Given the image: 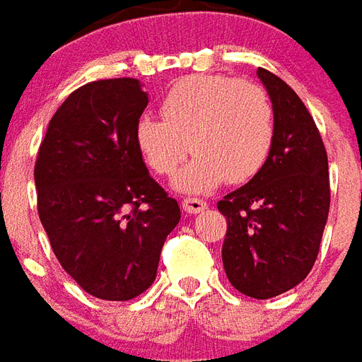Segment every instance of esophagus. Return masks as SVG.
<instances>
[{"mask_svg": "<svg viewBox=\"0 0 362 362\" xmlns=\"http://www.w3.org/2000/svg\"><path fill=\"white\" fill-rule=\"evenodd\" d=\"M183 210L187 214H200L208 208V204L200 200V198H183Z\"/></svg>", "mask_w": 362, "mask_h": 362, "instance_id": "34e87169", "label": "esophagus"}]
</instances>
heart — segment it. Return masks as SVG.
<instances>
[{"mask_svg":"<svg viewBox=\"0 0 362 362\" xmlns=\"http://www.w3.org/2000/svg\"><path fill=\"white\" fill-rule=\"evenodd\" d=\"M160 114L162 119L148 114L137 119L135 145L156 175L175 173L191 146L197 151L173 181L181 192H208L225 181L246 183L273 148V105L252 81L187 76L165 93Z\"/></svg>","mask_w":362,"mask_h":362,"instance_id":"heart-1","label":"heart"}]
</instances>
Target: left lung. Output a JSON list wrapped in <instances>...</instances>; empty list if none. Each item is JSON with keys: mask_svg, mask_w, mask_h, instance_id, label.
Returning a JSON list of instances; mask_svg holds the SVG:
<instances>
[{"mask_svg": "<svg viewBox=\"0 0 362 362\" xmlns=\"http://www.w3.org/2000/svg\"><path fill=\"white\" fill-rule=\"evenodd\" d=\"M274 112L262 171L217 202L227 217L223 267L244 296L269 300L313 269L330 208L328 158L311 114L279 76L257 68Z\"/></svg>", "mask_w": 362, "mask_h": 362, "instance_id": "left-lung-1", "label": "left lung"}]
</instances>
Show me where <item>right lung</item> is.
<instances>
[{"label":"right lung","mask_w":362,"mask_h":362,"mask_svg":"<svg viewBox=\"0 0 362 362\" xmlns=\"http://www.w3.org/2000/svg\"><path fill=\"white\" fill-rule=\"evenodd\" d=\"M146 105L135 78L86 83L59 107L37 151V214L51 248L99 300L143 294L181 219L177 200L151 177L135 145Z\"/></svg>","instance_id":"add662e5"}]
</instances>
